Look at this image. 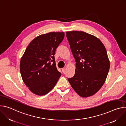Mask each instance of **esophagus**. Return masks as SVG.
<instances>
[{
  "instance_id": "esophagus-1",
  "label": "esophagus",
  "mask_w": 126,
  "mask_h": 126,
  "mask_svg": "<svg viewBox=\"0 0 126 126\" xmlns=\"http://www.w3.org/2000/svg\"><path fill=\"white\" fill-rule=\"evenodd\" d=\"M62 72H63V73H64L65 72V68H62Z\"/></svg>"
}]
</instances>
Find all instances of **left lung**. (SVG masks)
<instances>
[{"label":"left lung","mask_w":126,"mask_h":126,"mask_svg":"<svg viewBox=\"0 0 126 126\" xmlns=\"http://www.w3.org/2000/svg\"><path fill=\"white\" fill-rule=\"evenodd\" d=\"M66 34L76 62L75 75L68 81L81 97L91 96L102 87L110 69L106 49L99 39L85 32Z\"/></svg>","instance_id":"1"}]
</instances>
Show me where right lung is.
I'll list each match as a JSON object with an SVG mask.
<instances>
[{"instance_id":"1","label":"right lung","mask_w":126,"mask_h":126,"mask_svg":"<svg viewBox=\"0 0 126 126\" xmlns=\"http://www.w3.org/2000/svg\"><path fill=\"white\" fill-rule=\"evenodd\" d=\"M64 32H49L34 38L26 48L20 62L22 80L34 94L42 96L54 87L61 75L56 66L55 51Z\"/></svg>"}]
</instances>
